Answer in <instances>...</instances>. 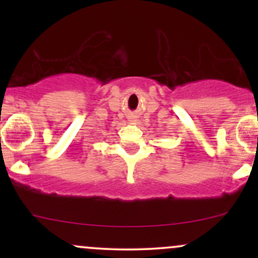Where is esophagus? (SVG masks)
<instances>
[{"instance_id": "1", "label": "esophagus", "mask_w": 258, "mask_h": 258, "mask_svg": "<svg viewBox=\"0 0 258 258\" xmlns=\"http://www.w3.org/2000/svg\"><path fill=\"white\" fill-rule=\"evenodd\" d=\"M128 121H130V122H132V123L137 122V121H138L137 115L133 114V112H131V114H128Z\"/></svg>"}]
</instances>
